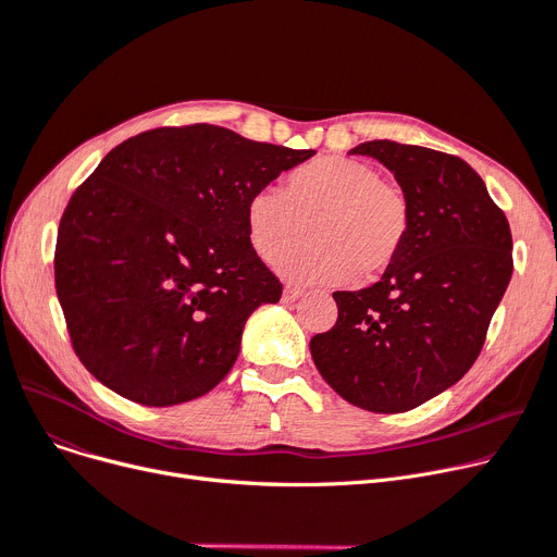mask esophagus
I'll list each match as a JSON object with an SVG mask.
<instances>
[{
	"instance_id": "esophagus-1",
	"label": "esophagus",
	"mask_w": 557,
	"mask_h": 557,
	"mask_svg": "<svg viewBox=\"0 0 557 557\" xmlns=\"http://www.w3.org/2000/svg\"><path fill=\"white\" fill-rule=\"evenodd\" d=\"M301 297H304V289L294 287V285H285V289H283V301H297V299H301Z\"/></svg>"
}]
</instances>
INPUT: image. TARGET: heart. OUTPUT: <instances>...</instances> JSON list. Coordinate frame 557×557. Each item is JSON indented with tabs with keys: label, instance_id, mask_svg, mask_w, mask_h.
<instances>
[{
	"label": "heart",
	"instance_id": "1",
	"mask_svg": "<svg viewBox=\"0 0 557 557\" xmlns=\"http://www.w3.org/2000/svg\"><path fill=\"white\" fill-rule=\"evenodd\" d=\"M312 223L313 247L281 261L294 281L335 285L373 278L403 253L411 232L409 195L384 180L367 161L319 157L294 169L283 190L258 188L245 205L247 238L253 251L276 263Z\"/></svg>",
	"mask_w": 557,
	"mask_h": 557
}]
</instances>
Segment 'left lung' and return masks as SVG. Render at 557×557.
<instances>
[{
    "label": "left lung",
    "instance_id": "obj_1",
    "mask_svg": "<svg viewBox=\"0 0 557 557\" xmlns=\"http://www.w3.org/2000/svg\"><path fill=\"white\" fill-rule=\"evenodd\" d=\"M411 202V232L377 283L335 292L337 321L310 339L321 377L350 405L400 413L459 382L483 348L512 276L506 213L461 157L364 141Z\"/></svg>",
    "mask_w": 557,
    "mask_h": 557
}]
</instances>
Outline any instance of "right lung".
Returning a JSON list of instances; mask_svg holds the SVG:
<instances>
[{"label":"right lung","mask_w":557,"mask_h":557,"mask_svg":"<svg viewBox=\"0 0 557 557\" xmlns=\"http://www.w3.org/2000/svg\"><path fill=\"white\" fill-rule=\"evenodd\" d=\"M312 154L209 123L154 127L110 150L64 207L53 253L83 367L148 407L220 384L247 317L283 292L249 245L245 205Z\"/></svg>","instance_id":"add662e5"}]
</instances>
